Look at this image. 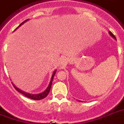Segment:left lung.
Returning <instances> with one entry per match:
<instances>
[{"label": "left lung", "instance_id": "8db88e82", "mask_svg": "<svg viewBox=\"0 0 124 124\" xmlns=\"http://www.w3.org/2000/svg\"><path fill=\"white\" fill-rule=\"evenodd\" d=\"M108 33H109V34L110 35V36H112V38H114V39H116V37L115 36V35L113 34H112V33L111 32H110V31H109V32H108Z\"/></svg>", "mask_w": 124, "mask_h": 124}]
</instances>
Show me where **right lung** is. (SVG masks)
I'll return each instance as SVG.
<instances>
[{
    "label": "right lung",
    "mask_w": 124,
    "mask_h": 124,
    "mask_svg": "<svg viewBox=\"0 0 124 124\" xmlns=\"http://www.w3.org/2000/svg\"><path fill=\"white\" fill-rule=\"evenodd\" d=\"M28 19H26V20H25L24 21H23L22 23H21V24H19V26H18L17 28H19V26H21V25H22V24L24 23H25L26 21H28ZM17 28H16V29H17ZM56 71V70L54 71L53 72V75H52L51 79V81H50L49 85V86H48V87L47 88V89L45 90L44 92H41V93H38V94H32V93H27V92H25L23 91V90H20L19 88H18L17 87H16V86H15V85H14L13 83H12V84H13L14 87L15 88V89H16L17 91L19 92V93H22L23 95H24V96H26V97H27V98H30V99H31V100H42V99H43V98H45V97H47V96L48 95V93H49L50 90H51V87L52 83H53V77H54V75H55Z\"/></svg>",
    "instance_id": "obj_1"
}]
</instances>
